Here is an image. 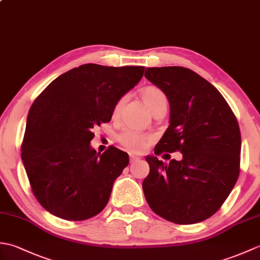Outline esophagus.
I'll return each instance as SVG.
<instances>
[{
    "instance_id": "obj_1",
    "label": "esophagus",
    "mask_w": 260,
    "mask_h": 260,
    "mask_svg": "<svg viewBox=\"0 0 260 260\" xmlns=\"http://www.w3.org/2000/svg\"><path fill=\"white\" fill-rule=\"evenodd\" d=\"M129 157H131V163H133V162H135V161H139V159H140L139 156L133 155V154H131Z\"/></svg>"
}]
</instances>
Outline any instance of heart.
<instances>
[{
	"instance_id": "b5f03b06",
	"label": "heart",
	"mask_w": 260,
	"mask_h": 260,
	"mask_svg": "<svg viewBox=\"0 0 260 260\" xmlns=\"http://www.w3.org/2000/svg\"><path fill=\"white\" fill-rule=\"evenodd\" d=\"M142 98L152 113L155 112L158 108L168 106L167 95H165L162 89H159L158 87L155 86L145 87L144 89L142 90ZM125 101L126 98L121 97L116 102L113 108L114 117L119 114ZM117 140L121 144V146H124L128 151L139 153L145 150L147 145L150 144L151 141L153 140V137L151 135L141 133V132H137L135 129L126 128L118 134Z\"/></svg>"
}]
</instances>
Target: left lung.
Returning <instances> with one entry per match:
<instances>
[{
	"instance_id": "left-lung-1",
	"label": "left lung",
	"mask_w": 260,
	"mask_h": 260,
	"mask_svg": "<svg viewBox=\"0 0 260 260\" xmlns=\"http://www.w3.org/2000/svg\"><path fill=\"white\" fill-rule=\"evenodd\" d=\"M144 75L163 90L171 108L170 126L154 153L183 155L181 161L171 159L168 164L156 156L146 157V201L171 222H201L221 208L238 180V121L217 88L191 69L147 68Z\"/></svg>"
}]
</instances>
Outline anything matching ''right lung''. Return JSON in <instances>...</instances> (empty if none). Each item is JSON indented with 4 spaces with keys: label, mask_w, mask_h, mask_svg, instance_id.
<instances>
[{
    "label": "right lung",
    "mask_w": 260,
    "mask_h": 260,
    "mask_svg": "<svg viewBox=\"0 0 260 260\" xmlns=\"http://www.w3.org/2000/svg\"><path fill=\"white\" fill-rule=\"evenodd\" d=\"M144 69L81 64L59 76L33 102L21 157L32 193L48 212L81 221L106 207L129 157L114 146L103 154L92 150V128L112 119L116 102Z\"/></svg>",
    "instance_id": "add662e5"
}]
</instances>
